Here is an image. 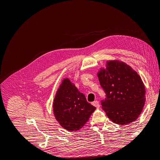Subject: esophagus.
<instances>
[{"label":"esophagus","instance_id":"obj_1","mask_svg":"<svg viewBox=\"0 0 160 160\" xmlns=\"http://www.w3.org/2000/svg\"><path fill=\"white\" fill-rule=\"evenodd\" d=\"M92 105H93V106H95V107H96L97 108H99V107H100L99 103V101H93V102L92 103Z\"/></svg>","mask_w":160,"mask_h":160}]
</instances>
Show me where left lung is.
<instances>
[{
	"mask_svg": "<svg viewBox=\"0 0 160 160\" xmlns=\"http://www.w3.org/2000/svg\"><path fill=\"white\" fill-rule=\"evenodd\" d=\"M98 77L106 98L101 101L108 117L115 123L127 125L136 120L146 102V89L141 77L129 65L108 61Z\"/></svg>",
	"mask_w": 160,
	"mask_h": 160,
	"instance_id": "1",
	"label": "left lung"
}]
</instances>
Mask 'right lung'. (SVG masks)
<instances>
[{
  "instance_id": "obj_1",
  "label": "right lung",
  "mask_w": 160,
  "mask_h": 160,
  "mask_svg": "<svg viewBox=\"0 0 160 160\" xmlns=\"http://www.w3.org/2000/svg\"><path fill=\"white\" fill-rule=\"evenodd\" d=\"M52 107L57 122L70 132L80 129L96 109L87 101L85 95L81 93L69 78L62 81Z\"/></svg>"
}]
</instances>
